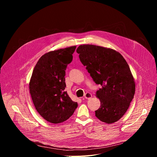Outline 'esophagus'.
<instances>
[{
  "label": "esophagus",
  "instance_id": "34e87169",
  "mask_svg": "<svg viewBox=\"0 0 157 157\" xmlns=\"http://www.w3.org/2000/svg\"><path fill=\"white\" fill-rule=\"evenodd\" d=\"M92 98V94L89 93H86L84 95V98L86 99H89Z\"/></svg>",
  "mask_w": 157,
  "mask_h": 157
}]
</instances>
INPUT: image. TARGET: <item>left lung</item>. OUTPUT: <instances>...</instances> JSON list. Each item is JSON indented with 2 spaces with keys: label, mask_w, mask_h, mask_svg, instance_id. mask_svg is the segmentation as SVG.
Wrapping results in <instances>:
<instances>
[{
  "label": "left lung",
  "mask_w": 157,
  "mask_h": 157,
  "mask_svg": "<svg viewBox=\"0 0 157 157\" xmlns=\"http://www.w3.org/2000/svg\"><path fill=\"white\" fill-rule=\"evenodd\" d=\"M82 64L97 84L101 101L96 116L107 124L119 121L133 98L136 84L125 59L118 52L93 44H82L76 50Z\"/></svg>",
  "instance_id": "left-lung-1"
}]
</instances>
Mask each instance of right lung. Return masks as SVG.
<instances>
[{
    "instance_id": "obj_1",
    "label": "right lung",
    "mask_w": 157,
    "mask_h": 157,
    "mask_svg": "<svg viewBox=\"0 0 157 157\" xmlns=\"http://www.w3.org/2000/svg\"><path fill=\"white\" fill-rule=\"evenodd\" d=\"M76 47L52 51L38 61L29 82L32 101L39 114L53 124L68 119L78 107V103L66 91L65 70L73 60Z\"/></svg>"
}]
</instances>
